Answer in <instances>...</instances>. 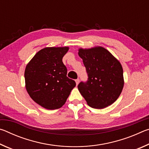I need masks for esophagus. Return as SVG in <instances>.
<instances>
[{"label": "esophagus", "mask_w": 149, "mask_h": 149, "mask_svg": "<svg viewBox=\"0 0 149 149\" xmlns=\"http://www.w3.org/2000/svg\"><path fill=\"white\" fill-rule=\"evenodd\" d=\"M75 83H76V85H77L78 84H79V79H75Z\"/></svg>", "instance_id": "obj_1"}]
</instances>
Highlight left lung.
<instances>
[{
  "label": "left lung",
  "instance_id": "obj_1",
  "mask_svg": "<svg viewBox=\"0 0 149 149\" xmlns=\"http://www.w3.org/2000/svg\"><path fill=\"white\" fill-rule=\"evenodd\" d=\"M86 68L87 80L78 89L89 107L100 109L114 103L123 87V68L120 62L104 48L79 50Z\"/></svg>",
  "mask_w": 149,
  "mask_h": 149
}]
</instances>
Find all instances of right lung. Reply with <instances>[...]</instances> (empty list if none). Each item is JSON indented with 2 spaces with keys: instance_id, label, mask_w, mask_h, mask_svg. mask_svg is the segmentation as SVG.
<instances>
[{
  "instance_id": "add662e5",
  "label": "right lung",
  "mask_w": 149,
  "mask_h": 149,
  "mask_svg": "<svg viewBox=\"0 0 149 149\" xmlns=\"http://www.w3.org/2000/svg\"><path fill=\"white\" fill-rule=\"evenodd\" d=\"M68 47H47L39 51L26 65L27 91L37 104L48 110L61 108L76 84L67 77L62 58Z\"/></svg>"
}]
</instances>
